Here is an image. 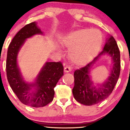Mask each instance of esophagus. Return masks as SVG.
Listing matches in <instances>:
<instances>
[{
  "mask_svg": "<svg viewBox=\"0 0 130 130\" xmlns=\"http://www.w3.org/2000/svg\"><path fill=\"white\" fill-rule=\"evenodd\" d=\"M64 70L65 72H69L71 71V68L69 66H65Z\"/></svg>",
  "mask_w": 130,
  "mask_h": 130,
  "instance_id": "obj_1",
  "label": "esophagus"
}]
</instances>
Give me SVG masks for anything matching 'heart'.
Returning <instances> with one entry per match:
<instances>
[{
    "label": "heart",
    "mask_w": 130,
    "mask_h": 130,
    "mask_svg": "<svg viewBox=\"0 0 130 130\" xmlns=\"http://www.w3.org/2000/svg\"><path fill=\"white\" fill-rule=\"evenodd\" d=\"M102 41V37L99 30L80 29L69 33L64 44L69 49V57L71 61L77 65H82L97 54Z\"/></svg>",
    "instance_id": "obj_1"
}]
</instances>
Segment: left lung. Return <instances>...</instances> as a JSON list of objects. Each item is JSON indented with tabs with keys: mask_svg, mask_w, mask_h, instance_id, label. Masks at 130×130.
Segmentation results:
<instances>
[{
	"mask_svg": "<svg viewBox=\"0 0 130 130\" xmlns=\"http://www.w3.org/2000/svg\"><path fill=\"white\" fill-rule=\"evenodd\" d=\"M110 55L112 68L108 78L102 84H94L90 75L92 66L103 55ZM120 72V53L117 43L112 36L107 38L102 51L92 62L80 69L75 71L74 87L72 93L78 102L85 105L97 104L111 94L117 84Z\"/></svg>",
	"mask_w": 130,
	"mask_h": 130,
	"instance_id": "left-lung-1",
	"label": "left lung"
}]
</instances>
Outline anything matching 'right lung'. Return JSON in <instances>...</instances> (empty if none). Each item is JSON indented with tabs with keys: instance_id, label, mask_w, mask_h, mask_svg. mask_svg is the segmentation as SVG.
Returning <instances> with one entry per match:
<instances>
[{
	"instance_id": "obj_1",
	"label": "right lung",
	"mask_w": 130,
	"mask_h": 130,
	"mask_svg": "<svg viewBox=\"0 0 130 130\" xmlns=\"http://www.w3.org/2000/svg\"><path fill=\"white\" fill-rule=\"evenodd\" d=\"M36 35H43L36 22L26 25L17 33L8 48L6 72L10 86L22 104L42 107L53 100L54 88L63 76L64 68L60 62H46L34 82L24 80L18 65V54L26 39Z\"/></svg>"
}]
</instances>
